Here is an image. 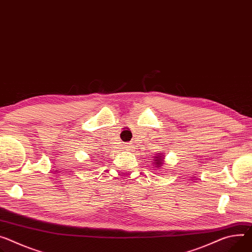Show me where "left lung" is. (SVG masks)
<instances>
[{"label": "left lung", "instance_id": "8db88e82", "mask_svg": "<svg viewBox=\"0 0 252 252\" xmlns=\"http://www.w3.org/2000/svg\"><path fill=\"white\" fill-rule=\"evenodd\" d=\"M154 161H153V164L155 165L156 168L159 169L163 165H164V156L162 153H158V155L156 157H154Z\"/></svg>", "mask_w": 252, "mask_h": 252}]
</instances>
